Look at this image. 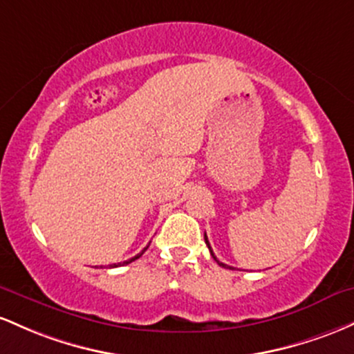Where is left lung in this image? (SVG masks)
Wrapping results in <instances>:
<instances>
[{"mask_svg": "<svg viewBox=\"0 0 354 354\" xmlns=\"http://www.w3.org/2000/svg\"><path fill=\"white\" fill-rule=\"evenodd\" d=\"M204 239H205V244H207V248H209V251H210V254H212V257H214V259H216V261H217V264H219V266H222V268H225V269H232V268H230V266H227V264H224V263H221V261H219V259H217V257H216V256H214L212 249H210L209 239H207V236H205V234H204Z\"/></svg>", "mask_w": 354, "mask_h": 354, "instance_id": "1", "label": "left lung"}]
</instances>
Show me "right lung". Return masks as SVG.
Returning a JSON list of instances; mask_svg holds the SVG:
<instances>
[{
	"label": "right lung",
	"mask_w": 354,
	"mask_h": 354,
	"mask_svg": "<svg viewBox=\"0 0 354 354\" xmlns=\"http://www.w3.org/2000/svg\"><path fill=\"white\" fill-rule=\"evenodd\" d=\"M147 249H149V245H147V248H144V249H142V252H138V254H137V256H133V257H132V259L125 261V263H118V264H110V266H109V268H117V266H120V264H130V263H132V261H135V259H138V257H140V256H142V254H144V252L147 251Z\"/></svg>",
	"instance_id": "right-lung-1"
}]
</instances>
